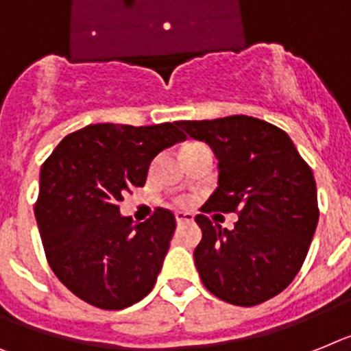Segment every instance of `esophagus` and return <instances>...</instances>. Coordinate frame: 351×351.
<instances>
[{"instance_id": "obj_1", "label": "esophagus", "mask_w": 351, "mask_h": 351, "mask_svg": "<svg viewBox=\"0 0 351 351\" xmlns=\"http://www.w3.org/2000/svg\"><path fill=\"white\" fill-rule=\"evenodd\" d=\"M191 221H194L193 214H189V212H176V223H178V225L191 223Z\"/></svg>"}]
</instances>
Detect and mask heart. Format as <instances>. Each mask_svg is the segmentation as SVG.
<instances>
[{
  "mask_svg": "<svg viewBox=\"0 0 351 351\" xmlns=\"http://www.w3.org/2000/svg\"><path fill=\"white\" fill-rule=\"evenodd\" d=\"M193 146H199V144H196V143H189V144H185V146H184V149H187V148H193ZM184 149H182V152H184Z\"/></svg>",
  "mask_w": 351,
  "mask_h": 351,
  "instance_id": "heart-1",
  "label": "heart"
}]
</instances>
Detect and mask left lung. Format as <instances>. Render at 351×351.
Returning <instances> with one entry per match:
<instances>
[{"instance_id": "1", "label": "left lung", "mask_w": 351, "mask_h": 351, "mask_svg": "<svg viewBox=\"0 0 351 351\" xmlns=\"http://www.w3.org/2000/svg\"><path fill=\"white\" fill-rule=\"evenodd\" d=\"M217 158V187L203 212H237L232 230L198 214L194 264L203 285L232 305L273 298L298 275L319 210L314 175L278 126L250 116L180 121Z\"/></svg>"}]
</instances>
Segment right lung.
<instances>
[{
  "mask_svg": "<svg viewBox=\"0 0 351 351\" xmlns=\"http://www.w3.org/2000/svg\"><path fill=\"white\" fill-rule=\"evenodd\" d=\"M176 123H98L60 141L40 167L35 219L48 264L84 302L130 307L153 289L176 221L157 208L144 223L121 216L126 193L146 184L162 149L185 141Z\"/></svg>",
  "mask_w": 351,
  "mask_h": 351,
  "instance_id": "1",
  "label": "right lung"
}]
</instances>
